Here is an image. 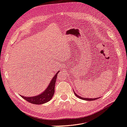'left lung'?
Masks as SVG:
<instances>
[{"mask_svg": "<svg viewBox=\"0 0 127 127\" xmlns=\"http://www.w3.org/2000/svg\"><path fill=\"white\" fill-rule=\"evenodd\" d=\"M74 93L75 95L77 96V97H78L79 98H80L82 99H83V100H89V101H91V100H96L97 99H98V98H83V97H81V96H80L79 95H77V94H76L74 92Z\"/></svg>", "mask_w": 127, "mask_h": 127, "instance_id": "8db88e82", "label": "left lung"}]
</instances>
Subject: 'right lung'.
Instances as JSON below:
<instances>
[{
	"instance_id": "right-lung-1",
	"label": "right lung",
	"mask_w": 127,
	"mask_h": 127,
	"mask_svg": "<svg viewBox=\"0 0 127 127\" xmlns=\"http://www.w3.org/2000/svg\"><path fill=\"white\" fill-rule=\"evenodd\" d=\"M59 71H58L56 74L52 78V80L49 83V86L47 87V88L45 90V91H44L39 95L34 96H30V97H29V96L26 97V96L22 95L20 96L28 102L32 104H42L49 102L52 98L54 94L55 84H56L57 74H58Z\"/></svg>"
}]
</instances>
